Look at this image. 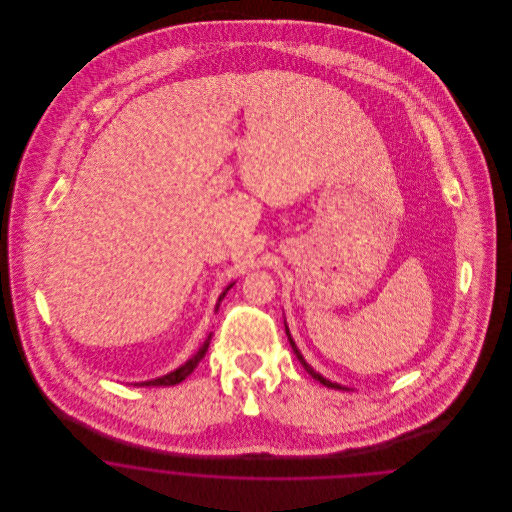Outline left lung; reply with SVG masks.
<instances>
[{
    "instance_id": "obj_1",
    "label": "left lung",
    "mask_w": 512,
    "mask_h": 512,
    "mask_svg": "<svg viewBox=\"0 0 512 512\" xmlns=\"http://www.w3.org/2000/svg\"><path fill=\"white\" fill-rule=\"evenodd\" d=\"M286 334H288V340H290V343H292V349L293 353L297 355V359H299V363L303 365V368L315 378V380H318L322 386H326V388H334V390H347V388H343V386H340V384H336V382H330V380H326L324 376H320L318 374L317 370H313V366L309 365L305 359H303V355L299 353V349H297V345H295V341H293L292 334H290V328L286 326Z\"/></svg>"
}]
</instances>
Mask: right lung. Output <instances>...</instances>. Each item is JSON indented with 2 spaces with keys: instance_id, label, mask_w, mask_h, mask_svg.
<instances>
[{
  "instance_id": "right-lung-1",
  "label": "right lung",
  "mask_w": 512,
  "mask_h": 512,
  "mask_svg": "<svg viewBox=\"0 0 512 512\" xmlns=\"http://www.w3.org/2000/svg\"><path fill=\"white\" fill-rule=\"evenodd\" d=\"M234 284H230L224 292L220 293L219 301H217V307H215V313L219 311L220 301L224 299V295L226 292L232 288ZM209 343H211V334H209V338L205 340V343L197 349V353H195L192 359H188L186 363L182 366H178L176 370H172L169 374H165V376H161V378H155V380H147V382H138V384H134V386H176V384H180L182 380H186L192 372H194L195 366L199 365V361L205 357V353H207V349H209Z\"/></svg>"
}]
</instances>
